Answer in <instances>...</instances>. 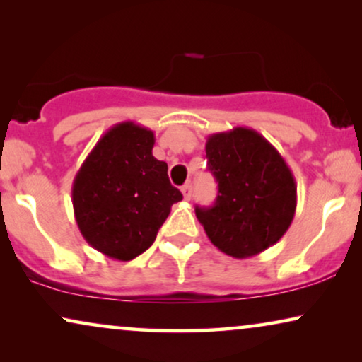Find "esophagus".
<instances>
[{"label": "esophagus", "instance_id": "esophagus-1", "mask_svg": "<svg viewBox=\"0 0 362 362\" xmlns=\"http://www.w3.org/2000/svg\"><path fill=\"white\" fill-rule=\"evenodd\" d=\"M181 192H182V196H185V199L189 201L191 196H192V186L191 185H185V186L181 187Z\"/></svg>", "mask_w": 362, "mask_h": 362}]
</instances>
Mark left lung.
Segmentation results:
<instances>
[{
	"label": "left lung",
	"instance_id": "1",
	"mask_svg": "<svg viewBox=\"0 0 362 362\" xmlns=\"http://www.w3.org/2000/svg\"><path fill=\"white\" fill-rule=\"evenodd\" d=\"M206 156L219 191L196 217L217 249L249 259L276 244L296 209V185L286 161L269 140L247 127L212 133Z\"/></svg>",
	"mask_w": 362,
	"mask_h": 362
}]
</instances>
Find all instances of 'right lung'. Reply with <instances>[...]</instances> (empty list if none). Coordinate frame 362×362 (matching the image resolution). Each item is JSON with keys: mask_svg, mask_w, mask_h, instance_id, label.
I'll use <instances>...</instances> for the list:
<instances>
[{"mask_svg": "<svg viewBox=\"0 0 362 362\" xmlns=\"http://www.w3.org/2000/svg\"><path fill=\"white\" fill-rule=\"evenodd\" d=\"M155 133L133 122L112 127L88 153L72 185L78 230L93 249L122 262L156 239L171 206L182 199L168 165L153 156Z\"/></svg>", "mask_w": 362, "mask_h": 362, "instance_id": "obj_1", "label": "right lung"}]
</instances>
